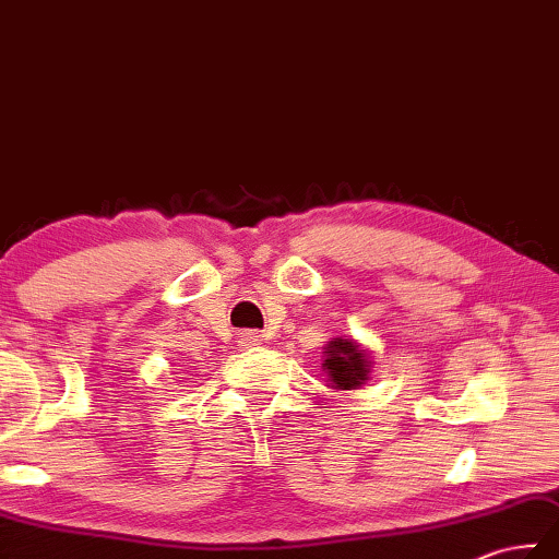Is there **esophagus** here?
<instances>
[{
    "label": "esophagus",
    "instance_id": "1",
    "mask_svg": "<svg viewBox=\"0 0 559 559\" xmlns=\"http://www.w3.org/2000/svg\"><path fill=\"white\" fill-rule=\"evenodd\" d=\"M260 342H263V340H260V334H258V332H243L239 344L243 346V349H251V346H258Z\"/></svg>",
    "mask_w": 559,
    "mask_h": 559
}]
</instances>
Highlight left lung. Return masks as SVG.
Here are the masks:
<instances>
[{"label":"left lung","mask_w":559,"mask_h":559,"mask_svg":"<svg viewBox=\"0 0 559 559\" xmlns=\"http://www.w3.org/2000/svg\"><path fill=\"white\" fill-rule=\"evenodd\" d=\"M325 368L330 382L340 390H352L368 380V356L354 340H334L328 344Z\"/></svg>","instance_id":"obj_1"}]
</instances>
